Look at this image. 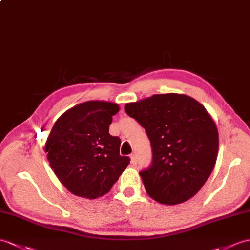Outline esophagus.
<instances>
[{
    "label": "esophagus",
    "mask_w": 250,
    "mask_h": 250,
    "mask_svg": "<svg viewBox=\"0 0 250 250\" xmlns=\"http://www.w3.org/2000/svg\"><path fill=\"white\" fill-rule=\"evenodd\" d=\"M130 158H131V163L132 164H137V156H136V153H132L131 155H130Z\"/></svg>",
    "instance_id": "1"
}]
</instances>
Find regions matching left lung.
Segmentation results:
<instances>
[{
  "label": "left lung",
  "mask_w": 250,
  "mask_h": 250,
  "mask_svg": "<svg viewBox=\"0 0 250 250\" xmlns=\"http://www.w3.org/2000/svg\"><path fill=\"white\" fill-rule=\"evenodd\" d=\"M125 111L151 144V165L139 172L148 195L171 206L198 193L218 152V132L207 109L188 96L164 94L127 103Z\"/></svg>",
  "instance_id": "8db88e82"
}]
</instances>
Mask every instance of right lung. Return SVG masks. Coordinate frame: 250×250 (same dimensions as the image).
Returning <instances> with one entry per match:
<instances>
[{"instance_id":"obj_1","label":"right lung","mask_w":250,"mask_h":250,"mask_svg":"<svg viewBox=\"0 0 250 250\" xmlns=\"http://www.w3.org/2000/svg\"><path fill=\"white\" fill-rule=\"evenodd\" d=\"M116 103L87 101L56 120L45 152L56 177L72 194L96 199L108 193L130 164L120 155L121 141L109 134Z\"/></svg>"}]
</instances>
